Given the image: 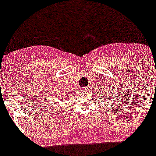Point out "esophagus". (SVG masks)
Instances as JSON below:
<instances>
[{
  "mask_svg": "<svg viewBox=\"0 0 156 156\" xmlns=\"http://www.w3.org/2000/svg\"><path fill=\"white\" fill-rule=\"evenodd\" d=\"M86 90V89H85V88H83V90Z\"/></svg>",
  "mask_w": 156,
  "mask_h": 156,
  "instance_id": "obj_1",
  "label": "esophagus"
}]
</instances>
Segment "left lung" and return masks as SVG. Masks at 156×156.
Instances as JSON below:
<instances>
[{"mask_svg": "<svg viewBox=\"0 0 156 156\" xmlns=\"http://www.w3.org/2000/svg\"><path fill=\"white\" fill-rule=\"evenodd\" d=\"M102 90V89H101ZM101 91V90H100ZM101 92H103V91H101ZM105 94H107V92H105ZM108 97H109V95H108ZM119 97H121V96H119L118 94H115V93H113V95H112V97H111V100H112V101L113 102H112V104H115V106H117L119 108V103H120V101L121 102V100H120V98ZM110 104H111V102H110Z\"/></svg>", "mask_w": 156, "mask_h": 156, "instance_id": "left-lung-1", "label": "left lung"}]
</instances>
